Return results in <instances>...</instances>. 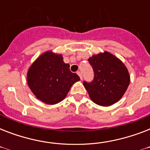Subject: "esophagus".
I'll use <instances>...</instances> for the list:
<instances>
[{
  "label": "esophagus",
  "instance_id": "obj_1",
  "mask_svg": "<svg viewBox=\"0 0 150 150\" xmlns=\"http://www.w3.org/2000/svg\"><path fill=\"white\" fill-rule=\"evenodd\" d=\"M77 74H78V75H79V77H80V79H81V80H82V73L80 72V71H78Z\"/></svg>",
  "mask_w": 150,
  "mask_h": 150
}]
</instances>
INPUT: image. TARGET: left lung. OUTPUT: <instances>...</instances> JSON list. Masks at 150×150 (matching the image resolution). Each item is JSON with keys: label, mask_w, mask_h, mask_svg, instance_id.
I'll use <instances>...</instances> for the list:
<instances>
[{"label": "left lung", "mask_w": 150, "mask_h": 150, "mask_svg": "<svg viewBox=\"0 0 150 150\" xmlns=\"http://www.w3.org/2000/svg\"><path fill=\"white\" fill-rule=\"evenodd\" d=\"M88 61L93 66L94 79L84 82L92 101L102 107H109L121 100L130 83L128 68L122 61L108 51L100 52Z\"/></svg>", "instance_id": "obj_1"}]
</instances>
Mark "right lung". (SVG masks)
Segmentation results:
<instances>
[{
	"mask_svg": "<svg viewBox=\"0 0 150 150\" xmlns=\"http://www.w3.org/2000/svg\"><path fill=\"white\" fill-rule=\"evenodd\" d=\"M61 54L47 50L40 54L27 71V83L42 102L54 105L65 98L72 85L80 78L69 69Z\"/></svg>",
	"mask_w": 150,
	"mask_h": 150,
	"instance_id": "right-lung-1",
	"label": "right lung"
}]
</instances>
